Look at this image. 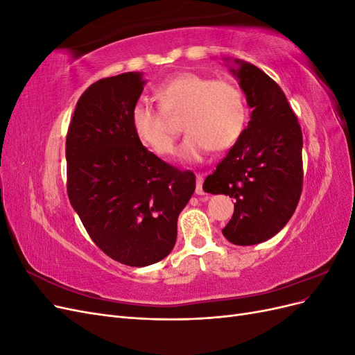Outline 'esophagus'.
Instances as JSON below:
<instances>
[{
  "label": "esophagus",
  "mask_w": 355,
  "mask_h": 355,
  "mask_svg": "<svg viewBox=\"0 0 355 355\" xmlns=\"http://www.w3.org/2000/svg\"><path fill=\"white\" fill-rule=\"evenodd\" d=\"M202 182H204V176L202 175H197V187H196V194L197 196H204L206 191L202 188Z\"/></svg>",
  "instance_id": "obj_1"
}]
</instances>
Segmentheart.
Returning <instances> with one entry per match:
<instances>
[{
	"instance_id": "1",
	"label": "heart",
	"mask_w": 355,
	"mask_h": 355,
	"mask_svg": "<svg viewBox=\"0 0 355 355\" xmlns=\"http://www.w3.org/2000/svg\"><path fill=\"white\" fill-rule=\"evenodd\" d=\"M159 110L145 101L132 110V128L137 141L159 157L175 151V130L168 116H182L187 132L179 155L198 161L210 149L222 151L239 141L245 123L247 106L237 84L211 80L207 75L180 72L155 90Z\"/></svg>"
}]
</instances>
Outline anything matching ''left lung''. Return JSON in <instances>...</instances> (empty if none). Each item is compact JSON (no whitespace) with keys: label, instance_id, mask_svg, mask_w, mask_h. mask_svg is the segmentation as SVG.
I'll return each mask as SVG.
<instances>
[{"label":"left lung","instance_id":"left-lung-1","mask_svg":"<svg viewBox=\"0 0 355 355\" xmlns=\"http://www.w3.org/2000/svg\"><path fill=\"white\" fill-rule=\"evenodd\" d=\"M234 63L230 71L245 94L250 121L202 188L235 198L222 234L232 244L253 245L280 232L296 210L304 182L302 130L280 85L249 62Z\"/></svg>","mask_w":355,"mask_h":355}]
</instances>
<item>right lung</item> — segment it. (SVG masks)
<instances>
[{
    "label": "right lung",
    "mask_w": 355,
    "mask_h": 355,
    "mask_svg": "<svg viewBox=\"0 0 355 355\" xmlns=\"http://www.w3.org/2000/svg\"><path fill=\"white\" fill-rule=\"evenodd\" d=\"M144 85L141 72L93 83L67 135L71 206L94 244L128 266L153 265L171 252L179 213L196 191L191 170L164 163L133 133Z\"/></svg>",
    "instance_id": "add662e5"
}]
</instances>
